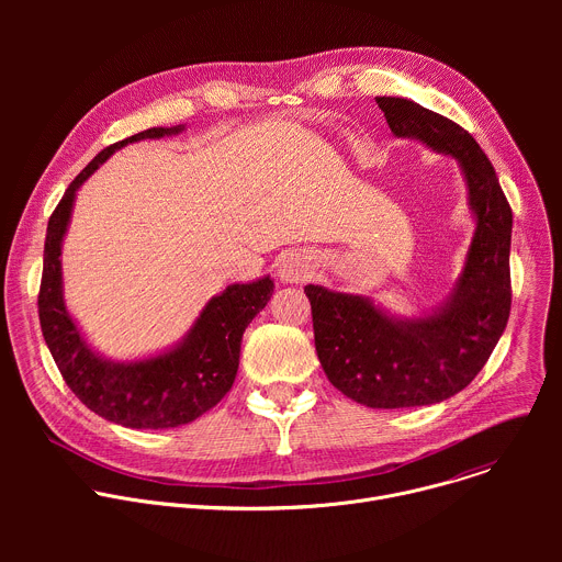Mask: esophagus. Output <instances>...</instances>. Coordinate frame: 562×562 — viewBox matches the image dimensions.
<instances>
[{
    "label": "esophagus",
    "instance_id": "34e87169",
    "mask_svg": "<svg viewBox=\"0 0 562 562\" xmlns=\"http://www.w3.org/2000/svg\"><path fill=\"white\" fill-rule=\"evenodd\" d=\"M280 278L284 282H302L308 278V265L300 256H286L280 262Z\"/></svg>",
    "mask_w": 562,
    "mask_h": 562
}]
</instances>
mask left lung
I'll return each instance as SVG.
<instances>
[{
	"label": "left lung",
	"mask_w": 562,
	"mask_h": 562,
	"mask_svg": "<svg viewBox=\"0 0 562 562\" xmlns=\"http://www.w3.org/2000/svg\"><path fill=\"white\" fill-rule=\"evenodd\" d=\"M397 137L453 155L467 178L475 235L464 271L434 315L400 323L360 295L306 284L315 351L329 382L371 409L442 403L498 345L512 311V206L483 148L456 122L405 98H375Z\"/></svg>",
	"instance_id": "8db88e82"
}]
</instances>
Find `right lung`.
<instances>
[{
	"label": "right lung",
	"instance_id": "1",
	"mask_svg": "<svg viewBox=\"0 0 562 562\" xmlns=\"http://www.w3.org/2000/svg\"><path fill=\"white\" fill-rule=\"evenodd\" d=\"M182 128L184 126L146 128L100 150L68 184L46 228L37 308L48 351L64 382L82 400V405L98 416L131 429L180 427L215 407L233 386L245 329L267 306L273 293L271 278L251 284H231L204 306L180 347L131 364L102 360L79 336L61 300L59 262L75 191L124 144L173 135Z\"/></svg>",
	"mask_w": 562,
	"mask_h": 562
}]
</instances>
